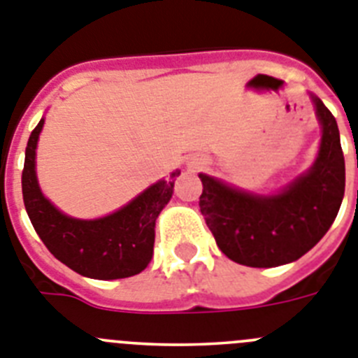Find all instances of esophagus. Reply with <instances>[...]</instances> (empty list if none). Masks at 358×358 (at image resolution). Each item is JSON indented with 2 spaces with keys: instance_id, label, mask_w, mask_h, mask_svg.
I'll list each match as a JSON object with an SVG mask.
<instances>
[{
  "instance_id": "obj_1",
  "label": "esophagus",
  "mask_w": 358,
  "mask_h": 358,
  "mask_svg": "<svg viewBox=\"0 0 358 358\" xmlns=\"http://www.w3.org/2000/svg\"><path fill=\"white\" fill-rule=\"evenodd\" d=\"M189 166H191L192 169H200V167H201V162H191Z\"/></svg>"
}]
</instances>
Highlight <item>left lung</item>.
I'll return each instance as SVG.
<instances>
[{
	"label": "left lung",
	"instance_id": "left-lung-1",
	"mask_svg": "<svg viewBox=\"0 0 358 358\" xmlns=\"http://www.w3.org/2000/svg\"><path fill=\"white\" fill-rule=\"evenodd\" d=\"M322 136L306 173L273 194H254L200 173V210L229 259L254 268L297 261L321 241L344 198L346 167L337 120L315 95Z\"/></svg>",
	"mask_w": 358,
	"mask_h": 358
}]
</instances>
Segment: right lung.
<instances>
[{
	"mask_svg": "<svg viewBox=\"0 0 358 358\" xmlns=\"http://www.w3.org/2000/svg\"><path fill=\"white\" fill-rule=\"evenodd\" d=\"M45 119L39 120L24 151L21 176L24 209L43 243L61 263L92 279H122L141 273L153 257L155 223L173 196L175 178L158 180L119 210L79 220L66 216L41 192L36 175V149Z\"/></svg>",
	"mask_w": 358,
	"mask_h": 358,
	"instance_id": "1",
	"label": "right lung"
}]
</instances>
